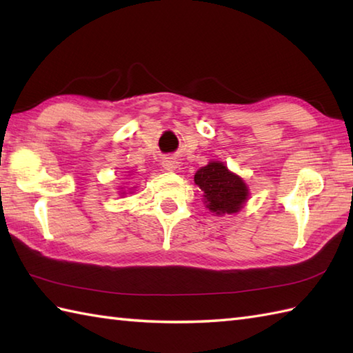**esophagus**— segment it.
Instances as JSON below:
<instances>
[{
	"label": "esophagus",
	"mask_w": 353,
	"mask_h": 353,
	"mask_svg": "<svg viewBox=\"0 0 353 353\" xmlns=\"http://www.w3.org/2000/svg\"><path fill=\"white\" fill-rule=\"evenodd\" d=\"M162 167L167 170V171H172V170H176L177 162L172 159V157H163V159H162Z\"/></svg>",
	"instance_id": "obj_1"
}]
</instances>
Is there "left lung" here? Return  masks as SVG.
I'll use <instances>...</instances> for the list:
<instances>
[{
	"instance_id": "1",
	"label": "left lung",
	"mask_w": 353,
	"mask_h": 353,
	"mask_svg": "<svg viewBox=\"0 0 353 353\" xmlns=\"http://www.w3.org/2000/svg\"><path fill=\"white\" fill-rule=\"evenodd\" d=\"M194 182L205 192L209 211L216 215L238 212L249 196L243 179L230 172L221 162H209L201 167L194 176Z\"/></svg>"
}]
</instances>
